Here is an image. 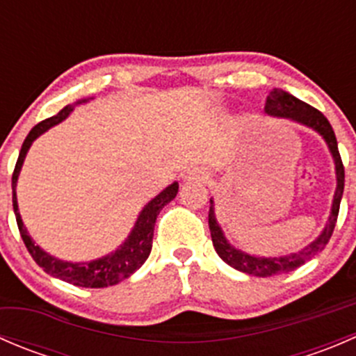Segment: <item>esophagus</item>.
I'll use <instances>...</instances> for the list:
<instances>
[{
	"instance_id": "1",
	"label": "esophagus",
	"mask_w": 356,
	"mask_h": 356,
	"mask_svg": "<svg viewBox=\"0 0 356 356\" xmlns=\"http://www.w3.org/2000/svg\"><path fill=\"white\" fill-rule=\"evenodd\" d=\"M208 179V174L203 170V168H191V170L186 172L184 181H191V182H203Z\"/></svg>"
}]
</instances>
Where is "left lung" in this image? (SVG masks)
I'll use <instances>...</instances> for the list:
<instances>
[{
    "mask_svg": "<svg viewBox=\"0 0 356 356\" xmlns=\"http://www.w3.org/2000/svg\"><path fill=\"white\" fill-rule=\"evenodd\" d=\"M265 111L268 115H275V117H286L291 120H296L300 124L308 125V127L315 129L318 134H322V138L325 139V143L329 145L334 161H336V174H337V188L336 195H334V203H332V211L331 217H329V224L325 225V229L322 231V234L315 239L312 245H308L305 250L298 251V253L286 254V257L279 258H257L251 257V254L243 253V251L236 250L227 243V239L224 238V232L218 227L217 220H215L213 213V201L210 200L211 207L208 211V225H210L211 232V241H213L215 251L218 253V257L225 261L227 265L234 267L236 270H241L245 274L257 275V277H272V275H281L288 274V272L294 270V268L301 267L305 261H308L310 258H314L318 251H322L325 245L331 239L334 227H336L337 222V213H339V204L341 198H343L344 191V165L341 160L339 149H337V141L336 134L332 131V125L329 124L327 118L324 117L322 111H318L314 106H310L308 103L301 102V99L294 98L289 92L282 91V89H274V91L268 92L267 102H265Z\"/></svg>",
    "mask_w": 356,
    "mask_h": 356,
    "instance_id": "left-lung-1",
    "label": "left lung"
}]
</instances>
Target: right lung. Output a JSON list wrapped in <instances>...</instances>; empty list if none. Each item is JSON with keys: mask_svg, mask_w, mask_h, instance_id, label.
<instances>
[{"mask_svg": "<svg viewBox=\"0 0 356 356\" xmlns=\"http://www.w3.org/2000/svg\"><path fill=\"white\" fill-rule=\"evenodd\" d=\"M86 99L79 103H84ZM72 111V106L67 105L65 108H62L55 117H49L46 120L39 122L38 125L31 129V132L25 138L22 149L19 153V160L15 163V170L12 175V189H13V211H15L17 225H19L20 236H22V241L27 251L31 253V257L34 258L35 264L42 268L44 272H48L53 277H58L62 281L68 282V284L81 286V288H106V286H113L117 282L124 281L129 275L134 274L139 267L146 261V258L149 257V251H152L153 245V229H155V222L158 213H160L161 208L175 198L179 191V184L168 186L167 189L160 193L155 200L149 201L145 207V210L139 215L138 222H136L134 229H132L131 236H129L127 241L118 248L115 253L106 254V257L99 258V260L88 261V264H70V261H62L58 258L49 257L46 251H42L41 248L35 246L34 241L31 239V236L27 234V229L24 227L22 218H20L19 207H17V196H15V186H17V177H19V172L22 168L24 158L27 155V149L31 148L32 141H34L38 136H41L42 132L48 131L51 125L58 124L63 118L67 117Z\"/></svg>", "mask_w": 356, "mask_h": 356, "instance_id": "add662e5", "label": "right lung"}]
</instances>
